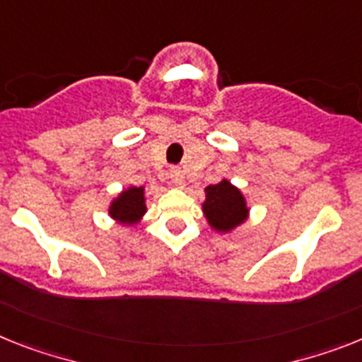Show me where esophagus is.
Masks as SVG:
<instances>
[{"label":"esophagus","instance_id":"esophagus-1","mask_svg":"<svg viewBox=\"0 0 362 362\" xmlns=\"http://www.w3.org/2000/svg\"><path fill=\"white\" fill-rule=\"evenodd\" d=\"M171 180L175 186L182 187L184 186V171H182L180 167H173L171 169Z\"/></svg>","mask_w":362,"mask_h":362}]
</instances>
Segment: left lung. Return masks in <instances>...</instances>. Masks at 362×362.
Masks as SVG:
<instances>
[{
  "mask_svg": "<svg viewBox=\"0 0 362 362\" xmlns=\"http://www.w3.org/2000/svg\"><path fill=\"white\" fill-rule=\"evenodd\" d=\"M204 214L215 230L228 232L247 218L248 209L241 191L235 189L228 180H223L206 187Z\"/></svg>",
  "mask_w": 362,
  "mask_h": 362,
  "instance_id": "8db88e82",
  "label": "left lung"
}]
</instances>
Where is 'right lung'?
<instances>
[{"instance_id": "add662e5", "label": "right lung", "mask_w": 362, "mask_h": 362, "mask_svg": "<svg viewBox=\"0 0 362 362\" xmlns=\"http://www.w3.org/2000/svg\"><path fill=\"white\" fill-rule=\"evenodd\" d=\"M145 214L144 187H130L110 206V215L123 224H134Z\"/></svg>"}]
</instances>
